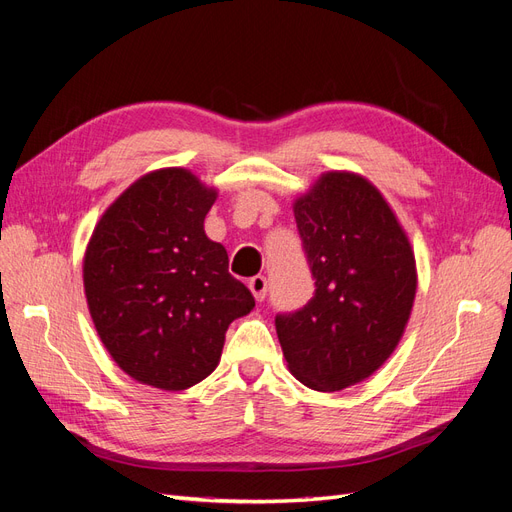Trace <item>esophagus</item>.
Segmentation results:
<instances>
[{
    "label": "esophagus",
    "instance_id": "1",
    "mask_svg": "<svg viewBox=\"0 0 512 512\" xmlns=\"http://www.w3.org/2000/svg\"><path fill=\"white\" fill-rule=\"evenodd\" d=\"M267 288H269V284H267V277L265 275H256V277H252V280H250V290H252L256 301H265Z\"/></svg>",
    "mask_w": 512,
    "mask_h": 512
}]
</instances>
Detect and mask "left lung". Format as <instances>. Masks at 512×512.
I'll return each mask as SVG.
<instances>
[{
  "label": "left lung",
  "mask_w": 512,
  "mask_h": 512,
  "mask_svg": "<svg viewBox=\"0 0 512 512\" xmlns=\"http://www.w3.org/2000/svg\"><path fill=\"white\" fill-rule=\"evenodd\" d=\"M314 297L277 314L288 369L314 391L369 378L397 348L414 294V252L393 209L367 179L327 173L294 200Z\"/></svg>",
  "instance_id": "left-lung-1"
}]
</instances>
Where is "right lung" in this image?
<instances>
[{"instance_id":"add662e5","label":"right lung","mask_w":512,"mask_h":512,"mask_svg":"<svg viewBox=\"0 0 512 512\" xmlns=\"http://www.w3.org/2000/svg\"><path fill=\"white\" fill-rule=\"evenodd\" d=\"M218 198L190 170L134 181L87 245L89 314L113 361L136 382L183 391L218 367L228 324L254 297L228 273L222 243L205 235Z\"/></svg>"}]
</instances>
